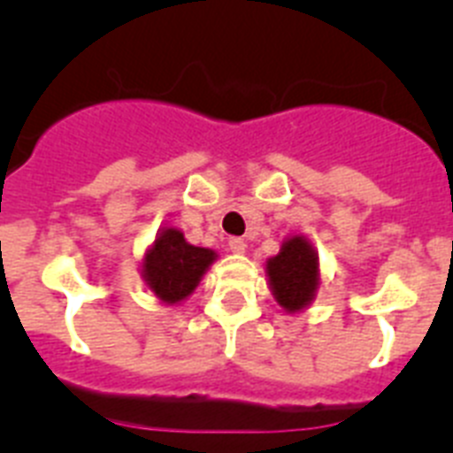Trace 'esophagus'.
Returning a JSON list of instances; mask_svg holds the SVG:
<instances>
[{"label":"esophagus","mask_w":453,"mask_h":453,"mask_svg":"<svg viewBox=\"0 0 453 453\" xmlns=\"http://www.w3.org/2000/svg\"><path fill=\"white\" fill-rule=\"evenodd\" d=\"M229 250L234 251V254H245L247 242L242 238H229Z\"/></svg>","instance_id":"34e87169"}]
</instances>
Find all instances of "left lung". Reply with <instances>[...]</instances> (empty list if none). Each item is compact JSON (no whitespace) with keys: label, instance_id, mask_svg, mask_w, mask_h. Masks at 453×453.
<instances>
[{"label":"left lung","instance_id":"left-lung-1","mask_svg":"<svg viewBox=\"0 0 453 453\" xmlns=\"http://www.w3.org/2000/svg\"><path fill=\"white\" fill-rule=\"evenodd\" d=\"M265 272L272 295L288 313H297L313 302L319 286L318 254L303 235L288 238L281 251L267 261Z\"/></svg>","mask_w":453,"mask_h":453}]
</instances>
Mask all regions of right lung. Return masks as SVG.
Returning <instances> with one entry per match:
<instances>
[{
    "label": "right lung",
    "mask_w": 453,
    "mask_h": 453,
    "mask_svg": "<svg viewBox=\"0 0 453 453\" xmlns=\"http://www.w3.org/2000/svg\"><path fill=\"white\" fill-rule=\"evenodd\" d=\"M218 258L213 250H203L186 242L179 229H163L142 261V276L156 297L165 303L186 299L208 265Z\"/></svg>",
    "instance_id": "obj_1"
}]
</instances>
